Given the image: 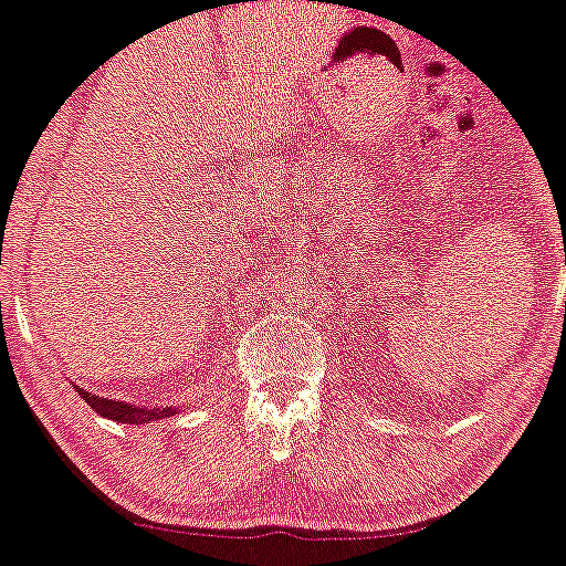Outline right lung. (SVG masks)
Returning a JSON list of instances; mask_svg holds the SVG:
<instances>
[{"instance_id": "obj_1", "label": "right lung", "mask_w": 566, "mask_h": 566, "mask_svg": "<svg viewBox=\"0 0 566 566\" xmlns=\"http://www.w3.org/2000/svg\"><path fill=\"white\" fill-rule=\"evenodd\" d=\"M74 388L80 391L82 399L87 401V405L93 407L97 415H101V418L114 420V423L143 426V423H148V420H161V418H170V415H178V409H175V407H151V409H148V407H140V405H127V401L103 399V396L87 394L80 386H74Z\"/></svg>"}]
</instances>
